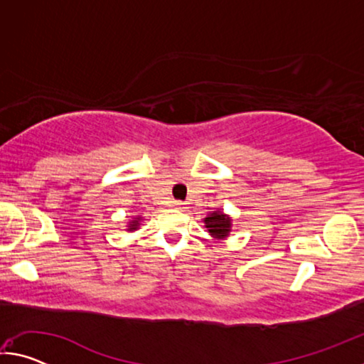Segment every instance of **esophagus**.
Returning a JSON list of instances; mask_svg holds the SVG:
<instances>
[{"mask_svg":"<svg viewBox=\"0 0 364 364\" xmlns=\"http://www.w3.org/2000/svg\"><path fill=\"white\" fill-rule=\"evenodd\" d=\"M173 207H175V208H178V210H183V208H184V204H183V202H173Z\"/></svg>","mask_w":364,"mask_h":364,"instance_id":"esophagus-1","label":"esophagus"}]
</instances>
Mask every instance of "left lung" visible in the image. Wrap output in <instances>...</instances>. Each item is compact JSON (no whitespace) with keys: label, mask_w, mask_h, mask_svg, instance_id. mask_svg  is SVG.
Listing matches in <instances>:
<instances>
[{"label":"left lung","mask_w":364,"mask_h":364,"mask_svg":"<svg viewBox=\"0 0 364 364\" xmlns=\"http://www.w3.org/2000/svg\"><path fill=\"white\" fill-rule=\"evenodd\" d=\"M204 226L207 228V232L215 239H226L232 231V218L226 215L223 210H215L207 213L204 218Z\"/></svg>","instance_id":"8db88e82"}]
</instances>
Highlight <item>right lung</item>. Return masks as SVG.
<instances>
[{"label": "right lung", "mask_w": 364, "mask_h": 364, "mask_svg": "<svg viewBox=\"0 0 364 364\" xmlns=\"http://www.w3.org/2000/svg\"><path fill=\"white\" fill-rule=\"evenodd\" d=\"M141 221H143V217H141V215H136V217H134L133 220L128 221V225H127V231H130V232H133V231H138V230H139Z\"/></svg>", "instance_id": "obj_1"}]
</instances>
